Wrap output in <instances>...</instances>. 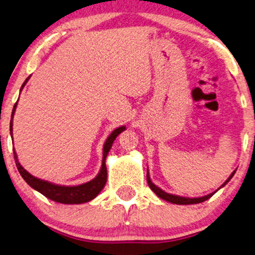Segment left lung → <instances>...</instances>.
I'll return each mask as SVG.
<instances>
[{
	"instance_id": "1",
	"label": "left lung",
	"mask_w": 255,
	"mask_h": 255,
	"mask_svg": "<svg viewBox=\"0 0 255 255\" xmlns=\"http://www.w3.org/2000/svg\"><path fill=\"white\" fill-rule=\"evenodd\" d=\"M235 175V172H233V174L228 177V180L223 183L221 187H220L219 189H221L222 187H225V185L228 183L231 180V177H233ZM146 180H147V184H149L150 189L153 191L155 195H157L159 198L164 199L166 201H169V203L172 204H176V205H191V204H199V203H203V201L210 199L211 197L213 196V193H210V195L207 196H204V197H198V198H185V197H180V196H175V195H170V193H167L165 192L164 190H161L160 188H158L157 185H154L153 183H152V181L150 180V175H149V172L146 173ZM218 191V190H216Z\"/></svg>"
}]
</instances>
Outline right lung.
<instances>
[{"instance_id": "1", "label": "right lung", "mask_w": 255, "mask_h": 255, "mask_svg": "<svg viewBox=\"0 0 255 255\" xmlns=\"http://www.w3.org/2000/svg\"><path fill=\"white\" fill-rule=\"evenodd\" d=\"M29 77L25 80V82L22 83L20 90L24 88V86L26 85V82L28 81ZM17 103L14 104L13 110H12V115H11V121H10V131H11V136H12V119H13V115H14V110H16ZM126 127L121 126L119 128L115 129L111 132V135L109 136L108 139L103 146V162H102V167L98 175L87 183L77 185V187H64V185H57L54 183H50L48 181H43L40 180V178L34 177L33 175L27 172V170L24 169L20 164L18 162L17 159V154L16 152L13 151L14 154V161H16V166L20 173L21 177L24 178L29 187H32L34 190L39 191L40 193H42L43 196L47 197V198L57 201V203L60 204H82V203H87V201L93 200L95 197H97L98 193H100L103 188L105 187L106 180H108V170H106V165H105V159L108 157V153L110 149H111L113 142L118 135L120 134L121 131H124Z\"/></svg>"}]
</instances>
